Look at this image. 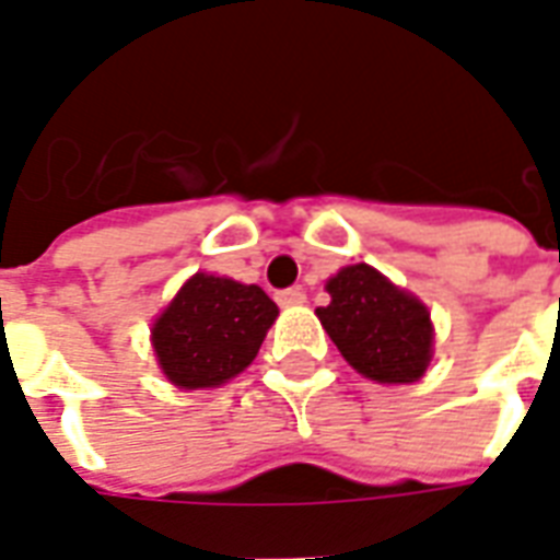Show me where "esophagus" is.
Here are the masks:
<instances>
[{"instance_id":"esophagus-1","label":"esophagus","mask_w":560,"mask_h":560,"mask_svg":"<svg viewBox=\"0 0 560 560\" xmlns=\"http://www.w3.org/2000/svg\"><path fill=\"white\" fill-rule=\"evenodd\" d=\"M276 303H279L281 308H291V305H303L305 303L303 288H288V291H279Z\"/></svg>"}]
</instances>
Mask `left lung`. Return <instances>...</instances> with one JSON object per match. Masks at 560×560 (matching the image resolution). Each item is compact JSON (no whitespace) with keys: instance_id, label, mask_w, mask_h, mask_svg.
Wrapping results in <instances>:
<instances>
[{"instance_id":"8db88e82","label":"left lung","mask_w":560,"mask_h":560,"mask_svg":"<svg viewBox=\"0 0 560 560\" xmlns=\"http://www.w3.org/2000/svg\"><path fill=\"white\" fill-rule=\"evenodd\" d=\"M329 305L315 315L341 357L377 384H413L432 363L429 308L369 264L339 269L327 281Z\"/></svg>"}]
</instances>
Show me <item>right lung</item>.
Masks as SVG:
<instances>
[{
  "instance_id": "1",
  "label": "right lung",
  "mask_w": 560,
  "mask_h": 560,
  "mask_svg": "<svg viewBox=\"0 0 560 560\" xmlns=\"http://www.w3.org/2000/svg\"><path fill=\"white\" fill-rule=\"evenodd\" d=\"M276 317L257 284L195 272L155 317L152 348L173 387H221L252 365Z\"/></svg>"
}]
</instances>
